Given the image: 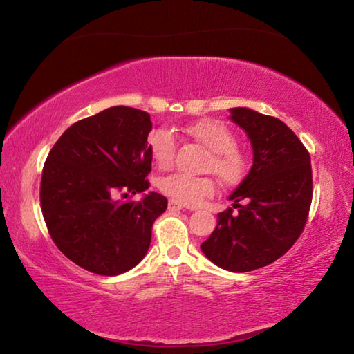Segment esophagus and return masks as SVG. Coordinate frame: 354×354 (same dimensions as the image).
<instances>
[{
  "label": "esophagus",
  "instance_id": "obj_1",
  "mask_svg": "<svg viewBox=\"0 0 354 354\" xmlns=\"http://www.w3.org/2000/svg\"><path fill=\"white\" fill-rule=\"evenodd\" d=\"M181 209H184L181 203H178L175 200H169V211H181Z\"/></svg>",
  "mask_w": 354,
  "mask_h": 354
}]
</instances>
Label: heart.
<instances>
[{
	"mask_svg": "<svg viewBox=\"0 0 354 354\" xmlns=\"http://www.w3.org/2000/svg\"><path fill=\"white\" fill-rule=\"evenodd\" d=\"M183 131L211 151L206 170L212 171L226 185H237L243 181L250 169L248 156L237 148L236 134L223 122L203 118L185 124ZM148 148L159 169H169L175 162L178 142L171 131H153L148 137ZM159 189L171 200L181 205L194 206L214 195L215 183L209 176H189L183 173H173L160 179Z\"/></svg>",
	"mask_w": 354,
	"mask_h": 354,
	"instance_id": "obj_1",
	"label": "heart"
}]
</instances>
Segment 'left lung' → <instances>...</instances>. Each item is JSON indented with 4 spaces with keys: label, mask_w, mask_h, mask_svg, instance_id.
<instances>
[{
    "label": "left lung",
    "mask_w": 354,
    "mask_h": 354,
    "mask_svg": "<svg viewBox=\"0 0 354 354\" xmlns=\"http://www.w3.org/2000/svg\"><path fill=\"white\" fill-rule=\"evenodd\" d=\"M231 120L248 134L253 165L230 195L203 253L225 270L243 273L266 267L292 248L306 225L313 201L310 156L281 120L234 107Z\"/></svg>",
    "instance_id": "1"
}]
</instances>
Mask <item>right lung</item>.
<instances>
[{"label":"right lung","instance_id":"obj_1","mask_svg":"<svg viewBox=\"0 0 354 354\" xmlns=\"http://www.w3.org/2000/svg\"><path fill=\"white\" fill-rule=\"evenodd\" d=\"M149 113L113 106L71 124L51 148L40 183L48 232L62 253L86 270L115 277L147 254L154 220L167 198L149 192Z\"/></svg>","mask_w":354,"mask_h":354}]
</instances>
